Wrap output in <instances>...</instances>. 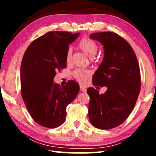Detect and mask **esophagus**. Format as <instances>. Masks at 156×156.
I'll return each instance as SVG.
<instances>
[{
  "label": "esophagus",
  "instance_id": "obj_1",
  "mask_svg": "<svg viewBox=\"0 0 156 156\" xmlns=\"http://www.w3.org/2000/svg\"><path fill=\"white\" fill-rule=\"evenodd\" d=\"M80 91H81L82 92H86L87 89H86L85 87H83V86H80Z\"/></svg>",
  "mask_w": 156,
  "mask_h": 156
}]
</instances>
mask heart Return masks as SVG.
<instances>
[{
	"label": "heart",
	"mask_w": 156,
	"mask_h": 156,
	"mask_svg": "<svg viewBox=\"0 0 156 156\" xmlns=\"http://www.w3.org/2000/svg\"><path fill=\"white\" fill-rule=\"evenodd\" d=\"M78 47L81 51H83L87 56L91 58L92 62L94 61V56L98 51V45L95 42L88 37H84L79 41ZM72 52L70 49L67 50L66 54V62L70 63L72 62ZM72 75L76 80L79 83L84 84L91 76V71L87 69H77L72 73Z\"/></svg>",
	"instance_id": "1"
}]
</instances>
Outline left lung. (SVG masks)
Listing matches in <instances>:
<instances>
[{
	"label": "left lung",
	"instance_id": "8db88e82",
	"mask_svg": "<svg viewBox=\"0 0 156 156\" xmlns=\"http://www.w3.org/2000/svg\"><path fill=\"white\" fill-rule=\"evenodd\" d=\"M90 38L101 43L103 61L92 78L94 86H106L104 94L94 88L90 97L89 118L100 129H111L125 122L133 111L140 91V71L133 49L122 37L113 32L91 34Z\"/></svg>",
	"mask_w": 156,
	"mask_h": 156
}]
</instances>
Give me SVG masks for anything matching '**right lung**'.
Instances as JSON below:
<instances>
[{
  "instance_id": "right-lung-1",
  "label": "right lung",
  "mask_w": 156,
  "mask_h": 156,
  "mask_svg": "<svg viewBox=\"0 0 156 156\" xmlns=\"http://www.w3.org/2000/svg\"><path fill=\"white\" fill-rule=\"evenodd\" d=\"M79 33L49 31L27 47L20 66L21 96L31 117L38 125L56 128L65 122L66 108L79 92L74 80L62 87L54 83L58 71L67 67L69 44Z\"/></svg>"
}]
</instances>
